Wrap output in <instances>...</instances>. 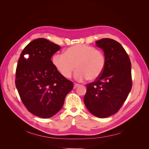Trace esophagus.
I'll list each match as a JSON object with an SVG mask.
<instances>
[{
    "instance_id": "34e87169",
    "label": "esophagus",
    "mask_w": 149,
    "mask_h": 149,
    "mask_svg": "<svg viewBox=\"0 0 149 149\" xmlns=\"http://www.w3.org/2000/svg\"><path fill=\"white\" fill-rule=\"evenodd\" d=\"M79 86V84L74 83V89H75V88H76L77 87H78Z\"/></svg>"
}]
</instances>
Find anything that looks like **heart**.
I'll list each match as a JSON object with an SVG mask.
<instances>
[{
    "instance_id": "heart-1",
    "label": "heart",
    "mask_w": 149,
    "mask_h": 149,
    "mask_svg": "<svg viewBox=\"0 0 149 149\" xmlns=\"http://www.w3.org/2000/svg\"><path fill=\"white\" fill-rule=\"evenodd\" d=\"M52 63L65 78H70L75 68L74 78L79 81L100 78L105 69L106 59L104 53L84 44H78L67 48L64 53H56Z\"/></svg>"
}]
</instances>
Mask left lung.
Here are the masks:
<instances>
[{
  "instance_id": "obj_1",
  "label": "left lung",
  "mask_w": 149,
  "mask_h": 149,
  "mask_svg": "<svg viewBox=\"0 0 149 149\" xmlns=\"http://www.w3.org/2000/svg\"><path fill=\"white\" fill-rule=\"evenodd\" d=\"M96 43L104 52L106 65L100 77L87 84L84 102L92 114L104 118L119 110L131 90V63L116 40L102 38Z\"/></svg>"
}]
</instances>
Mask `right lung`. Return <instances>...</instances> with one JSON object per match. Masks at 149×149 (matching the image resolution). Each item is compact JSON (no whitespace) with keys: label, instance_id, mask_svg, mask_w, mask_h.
I'll return each mask as SVG.
<instances>
[{"label":"right lung","instance_id":"1","mask_svg":"<svg viewBox=\"0 0 149 149\" xmlns=\"http://www.w3.org/2000/svg\"><path fill=\"white\" fill-rule=\"evenodd\" d=\"M60 47L45 38L33 40L22 51L16 69L15 86L27 110L49 118L63 106L73 83L53 66L52 56Z\"/></svg>","mask_w":149,"mask_h":149}]
</instances>
